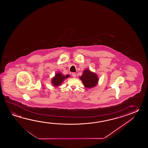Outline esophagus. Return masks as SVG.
<instances>
[{
    "mask_svg": "<svg viewBox=\"0 0 148 148\" xmlns=\"http://www.w3.org/2000/svg\"><path fill=\"white\" fill-rule=\"evenodd\" d=\"M72 75H73V78H75V77H76V74H75V73H73Z\"/></svg>",
    "mask_w": 148,
    "mask_h": 148,
    "instance_id": "obj_1",
    "label": "esophagus"
}]
</instances>
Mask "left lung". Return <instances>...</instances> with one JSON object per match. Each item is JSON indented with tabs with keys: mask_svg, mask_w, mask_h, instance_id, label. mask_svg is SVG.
Here are the masks:
<instances>
[{
	"mask_svg": "<svg viewBox=\"0 0 148 148\" xmlns=\"http://www.w3.org/2000/svg\"><path fill=\"white\" fill-rule=\"evenodd\" d=\"M79 78L82 80L84 86L87 88H93L97 85L99 81L97 75L89 69L84 70Z\"/></svg>",
	"mask_w": 148,
	"mask_h": 148,
	"instance_id": "obj_1",
	"label": "left lung"
}]
</instances>
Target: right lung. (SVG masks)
<instances>
[{
	"instance_id": "add662e5",
	"label": "right lung",
	"mask_w": 148,
	"mask_h": 148,
	"mask_svg": "<svg viewBox=\"0 0 148 148\" xmlns=\"http://www.w3.org/2000/svg\"><path fill=\"white\" fill-rule=\"evenodd\" d=\"M69 75H64L62 73H57L51 79V84L54 87H58L61 85L65 79L69 77Z\"/></svg>"
}]
</instances>
